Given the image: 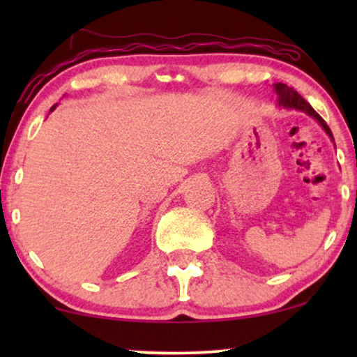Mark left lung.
Returning <instances> with one entry per match:
<instances>
[{
  "mask_svg": "<svg viewBox=\"0 0 357 357\" xmlns=\"http://www.w3.org/2000/svg\"><path fill=\"white\" fill-rule=\"evenodd\" d=\"M275 89H276L278 102H280V105L286 107V109L302 110V112H305V114H309L310 116H314V119L319 121L321 126H324V130L328 133L330 138L333 139V135H331V130L328 128V125L325 123V120L321 119V116L317 114L314 109H312V105L309 104V102H307L304 97H302L299 92L294 89V87H289L287 84H282V82H278V84H275Z\"/></svg>",
  "mask_w": 357,
  "mask_h": 357,
  "instance_id": "1",
  "label": "left lung"
}]
</instances>
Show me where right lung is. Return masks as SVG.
I'll list each match as a JSON object with an SVG mask.
<instances>
[{
  "mask_svg": "<svg viewBox=\"0 0 357 357\" xmlns=\"http://www.w3.org/2000/svg\"><path fill=\"white\" fill-rule=\"evenodd\" d=\"M55 107H56V105H53V107H52V109H50V112H52V110H53V109H55Z\"/></svg>",
  "mask_w": 357,
  "mask_h": 357,
  "instance_id": "obj_1",
  "label": "right lung"
}]
</instances>
